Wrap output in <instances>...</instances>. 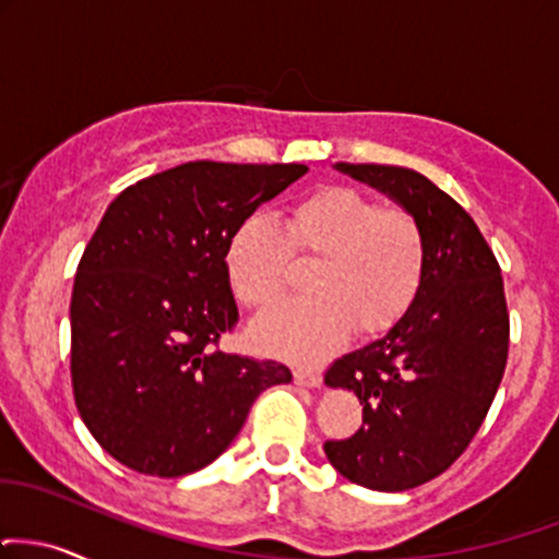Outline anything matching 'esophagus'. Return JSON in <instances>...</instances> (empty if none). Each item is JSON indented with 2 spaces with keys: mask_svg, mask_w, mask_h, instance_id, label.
<instances>
[{
  "mask_svg": "<svg viewBox=\"0 0 559 559\" xmlns=\"http://www.w3.org/2000/svg\"><path fill=\"white\" fill-rule=\"evenodd\" d=\"M294 382H297V385H307V388H320L322 385V374L318 372V369L297 367V369H294Z\"/></svg>",
  "mask_w": 559,
  "mask_h": 559,
  "instance_id": "esophagus-1",
  "label": "esophagus"
}]
</instances>
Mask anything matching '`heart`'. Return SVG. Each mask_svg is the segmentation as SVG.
I'll list each match as a JSON object with an SVG mask.
<instances>
[{
    "instance_id": "obj_1",
    "label": "heart",
    "mask_w": 559,
    "mask_h": 559,
    "mask_svg": "<svg viewBox=\"0 0 559 559\" xmlns=\"http://www.w3.org/2000/svg\"><path fill=\"white\" fill-rule=\"evenodd\" d=\"M294 258L314 262V294L262 318L252 338L267 354L312 361L352 328L374 335L408 312L425 284L429 239L406 207L352 187H322L288 207L284 228L260 215L234 228L224 252L234 297L252 312L273 309L292 286Z\"/></svg>"
}]
</instances>
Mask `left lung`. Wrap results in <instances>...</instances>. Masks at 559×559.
Instances as JSON below:
<instances>
[{"label": "left lung", "mask_w": 559, "mask_h": 559, "mask_svg": "<svg viewBox=\"0 0 559 559\" xmlns=\"http://www.w3.org/2000/svg\"><path fill=\"white\" fill-rule=\"evenodd\" d=\"M338 169L419 215L429 239L425 284L408 312L325 372L328 385L354 390L361 403L359 432L328 440V461L348 481L403 492L448 472L479 432L506 374V288L472 215L419 171Z\"/></svg>", "instance_id": "obj_1"}]
</instances>
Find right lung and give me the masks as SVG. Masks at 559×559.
<instances>
[{
    "label": "right lung",
    "mask_w": 559,
    "mask_h": 559,
    "mask_svg": "<svg viewBox=\"0 0 559 559\" xmlns=\"http://www.w3.org/2000/svg\"><path fill=\"white\" fill-rule=\"evenodd\" d=\"M305 174V164L190 160L106 207L72 288L70 374L85 427L132 472H200L262 390L292 380L278 361L221 352L239 322L224 252L241 221Z\"/></svg>",
    "instance_id": "1"
}]
</instances>
